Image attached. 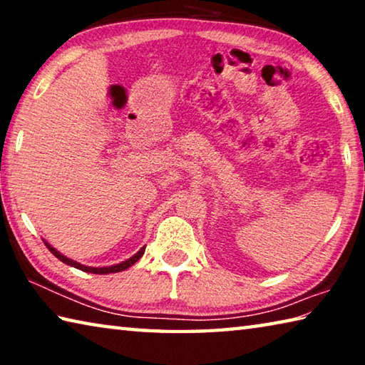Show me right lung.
<instances>
[{
  "instance_id": "1",
  "label": "right lung",
  "mask_w": 365,
  "mask_h": 365,
  "mask_svg": "<svg viewBox=\"0 0 365 365\" xmlns=\"http://www.w3.org/2000/svg\"><path fill=\"white\" fill-rule=\"evenodd\" d=\"M45 245H46V248L53 252L54 256H56L61 262H64V264H67V265H71V267H76V269H78V270H83V272H88V274H115V272H122V270H125V269H128V267H132V265L137 262V261H140V257L145 255V248L146 246H143V248H141L137 255H133L130 259H127V261H122V262H119V264H114V265H106V267H90V265H83V264H80V262H77V261H73V259H69L67 256H64L63 252H59L56 248H53L51 245H49L48 242H45Z\"/></svg>"
}]
</instances>
